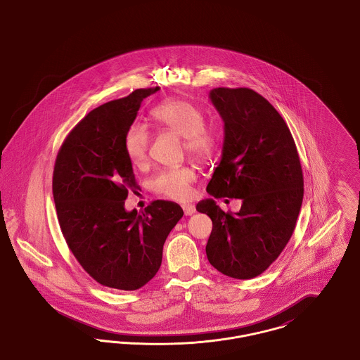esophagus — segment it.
I'll return each mask as SVG.
<instances>
[{"instance_id":"obj_1","label":"esophagus","mask_w":360,"mask_h":360,"mask_svg":"<svg viewBox=\"0 0 360 360\" xmlns=\"http://www.w3.org/2000/svg\"><path fill=\"white\" fill-rule=\"evenodd\" d=\"M182 209H184L186 216H191L193 213H195V206L193 205V204H184Z\"/></svg>"}]
</instances>
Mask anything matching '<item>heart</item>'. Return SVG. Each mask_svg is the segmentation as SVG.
Here are the masks:
<instances>
[{
    "label": "heart",
    "instance_id": "obj_1",
    "mask_svg": "<svg viewBox=\"0 0 360 360\" xmlns=\"http://www.w3.org/2000/svg\"><path fill=\"white\" fill-rule=\"evenodd\" d=\"M151 119L163 129L184 137V147L194 159L206 162L220 153L223 146V131L220 125L204 120V112L195 103L185 98H170L158 103L151 110ZM150 134L134 124L124 135V151L135 167H143L147 162ZM195 172L188 166L163 169L151 181L156 193L172 200H186Z\"/></svg>",
    "mask_w": 360,
    "mask_h": 360
}]
</instances>
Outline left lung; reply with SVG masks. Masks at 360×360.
<instances>
[{
  "label": "left lung",
  "mask_w": 360,
  "mask_h": 360,
  "mask_svg": "<svg viewBox=\"0 0 360 360\" xmlns=\"http://www.w3.org/2000/svg\"><path fill=\"white\" fill-rule=\"evenodd\" d=\"M209 98L224 121V144L206 191L243 204L235 214L213 198L197 204L213 223L206 257L224 275L251 279L270 267L294 232L304 198L300 156L288 124L252 89L216 87Z\"/></svg>",
  "instance_id": "8db88e82"
}]
</instances>
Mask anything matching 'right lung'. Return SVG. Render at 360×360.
Masks as SVG:
<instances>
[{
	"label": "right lung",
	"instance_id": "add662e5",
	"mask_svg": "<svg viewBox=\"0 0 360 360\" xmlns=\"http://www.w3.org/2000/svg\"><path fill=\"white\" fill-rule=\"evenodd\" d=\"M159 87L93 109L65 139L53 167L52 194L58 221L72 255L100 285L136 290L162 264L163 244L182 219V207L156 200L144 212L125 210L136 188L124 135L141 101Z\"/></svg>",
	"mask_w": 360,
	"mask_h": 360
}]
</instances>
